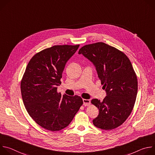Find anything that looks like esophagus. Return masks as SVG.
I'll use <instances>...</instances> for the list:
<instances>
[{
  "label": "esophagus",
  "instance_id": "esophagus-1",
  "mask_svg": "<svg viewBox=\"0 0 155 155\" xmlns=\"http://www.w3.org/2000/svg\"><path fill=\"white\" fill-rule=\"evenodd\" d=\"M83 105L84 106H87V105H90L91 104V101L89 99H83Z\"/></svg>",
  "mask_w": 155,
  "mask_h": 155
}]
</instances>
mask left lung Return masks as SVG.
Listing matches in <instances>:
<instances>
[{
  "mask_svg": "<svg viewBox=\"0 0 155 155\" xmlns=\"http://www.w3.org/2000/svg\"><path fill=\"white\" fill-rule=\"evenodd\" d=\"M78 54L93 63L107 93L102 102L91 100L99 112L93 120L94 125L104 130L118 127L130 115L137 93V75L130 60L123 52L103 42L84 45Z\"/></svg>",
  "mask_w": 155,
  "mask_h": 155,
  "instance_id": "obj_1",
  "label": "left lung"
}]
</instances>
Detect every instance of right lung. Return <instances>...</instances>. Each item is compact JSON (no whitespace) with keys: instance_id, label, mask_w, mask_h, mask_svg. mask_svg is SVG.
Instances as JSON below:
<instances>
[{"instance_id":"add662e5","label":"right lung","mask_w":155,"mask_h":155,"mask_svg":"<svg viewBox=\"0 0 155 155\" xmlns=\"http://www.w3.org/2000/svg\"><path fill=\"white\" fill-rule=\"evenodd\" d=\"M80 45H54L36 53L21 81L24 105L38 125L51 131L67 127L83 104L80 96H61L57 86L68 61Z\"/></svg>"}]
</instances>
